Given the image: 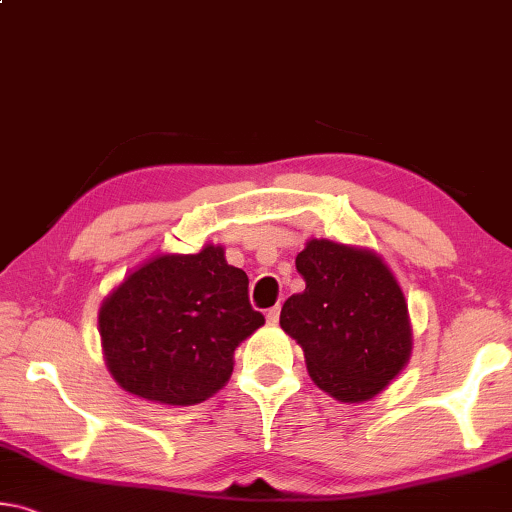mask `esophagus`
I'll return each mask as SVG.
<instances>
[{
	"label": "esophagus",
	"instance_id": "obj_1",
	"mask_svg": "<svg viewBox=\"0 0 512 512\" xmlns=\"http://www.w3.org/2000/svg\"><path fill=\"white\" fill-rule=\"evenodd\" d=\"M279 313H281L279 306H272V309H267V313H265L267 325H277V322H279Z\"/></svg>",
	"mask_w": 512,
	"mask_h": 512
}]
</instances>
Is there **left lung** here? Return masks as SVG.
I'll return each instance as SVG.
<instances>
[{"label":"left lung","mask_w":512,"mask_h":512,"mask_svg":"<svg viewBox=\"0 0 512 512\" xmlns=\"http://www.w3.org/2000/svg\"><path fill=\"white\" fill-rule=\"evenodd\" d=\"M306 281L279 325L304 350L306 371L341 403H364L389 387L412 355L403 288L380 254L311 238L295 258Z\"/></svg>","instance_id":"8db88e82"}]
</instances>
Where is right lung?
I'll use <instances>...</instances> for the list:
<instances>
[{
	"label": "right lung",
	"instance_id": "add662e5",
	"mask_svg": "<svg viewBox=\"0 0 512 512\" xmlns=\"http://www.w3.org/2000/svg\"><path fill=\"white\" fill-rule=\"evenodd\" d=\"M265 325L249 279L222 245L155 254L112 288L98 311L102 355L123 391L187 407L226 387L238 345Z\"/></svg>",
	"mask_w": 512,
	"mask_h": 512
}]
</instances>
